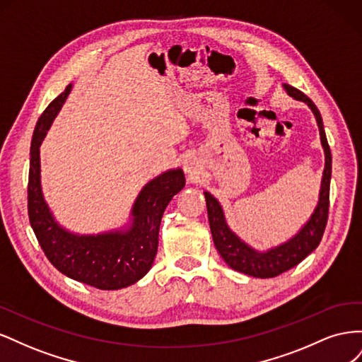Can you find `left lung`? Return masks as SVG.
<instances>
[{"mask_svg": "<svg viewBox=\"0 0 362 362\" xmlns=\"http://www.w3.org/2000/svg\"><path fill=\"white\" fill-rule=\"evenodd\" d=\"M284 89H286L287 93L293 96L294 100L303 101L310 105L315 116L317 124H319L320 139L325 149L326 160L320 198L308 223L302 228V231L298 235L291 238L286 245H281L279 247L270 249L261 254V252L250 249L233 231H229L221 205H218V202L210 193L205 192L208 221H210L213 242L217 252L221 254V257L225 259L229 267L255 278H275L281 275V273L298 266L303 258L308 257L311 252L320 245V240L323 237L325 228L327 223V213H329V184L332 172V157L329 144H327V139L325 134L320 112L310 98L299 89H296V87L290 84H284Z\"/></svg>", "mask_w": 362, "mask_h": 362, "instance_id": "1", "label": "left lung"}]
</instances>
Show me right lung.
Listing matches in <instances>:
<instances>
[{
  "mask_svg": "<svg viewBox=\"0 0 362 362\" xmlns=\"http://www.w3.org/2000/svg\"><path fill=\"white\" fill-rule=\"evenodd\" d=\"M69 92L71 84L45 108L33 134L27 190L30 223L47 258L63 275L100 290H119L137 282L151 269L163 213L184 187V173L169 170L145 185L133 208L134 223L127 233L80 237L64 231L43 201L39 146Z\"/></svg>",
  "mask_w": 362,
  "mask_h": 362,
  "instance_id": "1",
  "label": "right lung"
}]
</instances>
